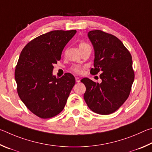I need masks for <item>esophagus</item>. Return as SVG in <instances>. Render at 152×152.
<instances>
[{
	"mask_svg": "<svg viewBox=\"0 0 152 152\" xmlns=\"http://www.w3.org/2000/svg\"><path fill=\"white\" fill-rule=\"evenodd\" d=\"M75 81H76L77 83H79V82H80V79H79V77H76Z\"/></svg>",
	"mask_w": 152,
	"mask_h": 152,
	"instance_id": "34e87169",
	"label": "esophagus"
}]
</instances>
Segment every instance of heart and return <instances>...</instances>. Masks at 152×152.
Instances as JSON below:
<instances>
[{"instance_id":"b5f03b06","label":"heart","mask_w":152,"mask_h":152,"mask_svg":"<svg viewBox=\"0 0 152 152\" xmlns=\"http://www.w3.org/2000/svg\"><path fill=\"white\" fill-rule=\"evenodd\" d=\"M87 44L86 43V42H81L80 43L79 45V49H81L83 47H85L86 45H87ZM83 66L79 65H74L71 67V70L73 71V72L76 73H81L82 72V70H83Z\"/></svg>"}]
</instances>
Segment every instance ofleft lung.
Listing matches in <instances>:
<instances>
[{
  "mask_svg": "<svg viewBox=\"0 0 152 152\" xmlns=\"http://www.w3.org/2000/svg\"><path fill=\"white\" fill-rule=\"evenodd\" d=\"M88 37L95 52L94 68L101 83L88 78L81 81L86 87L84 99L91 111L101 115L115 112L128 98L134 80L132 55L118 38L100 30L91 31Z\"/></svg>",
  "mask_w": 152,
  "mask_h": 152,
  "instance_id": "1",
  "label": "left lung"
}]
</instances>
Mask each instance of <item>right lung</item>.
Returning <instances> with one entry per match:
<instances>
[{"label": "right lung", "instance_id": "right-lung-1", "mask_svg": "<svg viewBox=\"0 0 152 152\" xmlns=\"http://www.w3.org/2000/svg\"><path fill=\"white\" fill-rule=\"evenodd\" d=\"M76 33V30L52 31L32 40L20 53L15 72L18 96L39 118H50L61 113L75 83L72 74L56 78L53 70Z\"/></svg>", "mask_w": 152, "mask_h": 152}]
</instances>
